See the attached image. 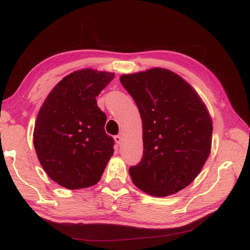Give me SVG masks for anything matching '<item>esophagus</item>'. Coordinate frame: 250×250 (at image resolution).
Returning a JSON list of instances; mask_svg holds the SVG:
<instances>
[{
    "instance_id": "1",
    "label": "esophagus",
    "mask_w": 250,
    "mask_h": 250,
    "mask_svg": "<svg viewBox=\"0 0 250 250\" xmlns=\"http://www.w3.org/2000/svg\"><path fill=\"white\" fill-rule=\"evenodd\" d=\"M114 139H115L116 143H117V144H118V145H120V144H121V143H122V135H121V134H118V135H116V136L114 137Z\"/></svg>"
}]
</instances>
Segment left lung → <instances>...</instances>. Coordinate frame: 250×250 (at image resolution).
<instances>
[{
  "label": "left lung",
  "mask_w": 250,
  "mask_h": 250,
  "mask_svg": "<svg viewBox=\"0 0 250 250\" xmlns=\"http://www.w3.org/2000/svg\"><path fill=\"white\" fill-rule=\"evenodd\" d=\"M120 82L143 122L144 151L129 168L132 182L155 196L178 192L209 156L213 125L204 103L188 83L164 68L122 75Z\"/></svg>",
  "instance_id": "8db88e82"
}]
</instances>
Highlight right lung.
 I'll list each match as a JSON object with an SVG mask.
<instances>
[{
    "instance_id": "right-lung-1",
    "label": "right lung",
    "mask_w": 250,
    "mask_h": 250,
    "mask_svg": "<svg viewBox=\"0 0 250 250\" xmlns=\"http://www.w3.org/2000/svg\"><path fill=\"white\" fill-rule=\"evenodd\" d=\"M114 74L86 68L64 77L52 89L37 115L34 147L48 176L75 190L97 184L114 153L105 133L106 115L97 97Z\"/></svg>"
}]
</instances>
